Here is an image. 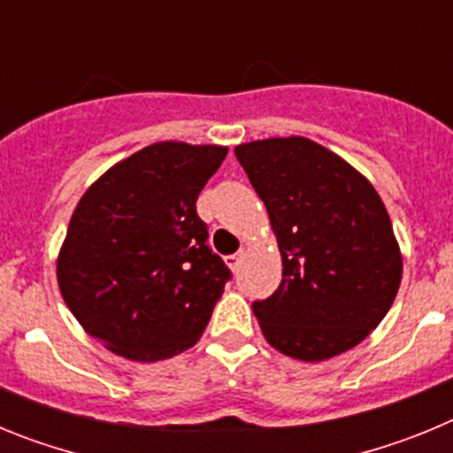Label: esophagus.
<instances>
[{"label": "esophagus", "mask_w": 453, "mask_h": 453, "mask_svg": "<svg viewBox=\"0 0 453 453\" xmlns=\"http://www.w3.org/2000/svg\"><path fill=\"white\" fill-rule=\"evenodd\" d=\"M242 258H245V250H240V251H235V254H231L229 258H226V263H229L231 270H238L240 263H242Z\"/></svg>", "instance_id": "34e87169"}]
</instances>
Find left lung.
<instances>
[{"instance_id": "8db88e82", "label": "left lung", "mask_w": 453, "mask_h": 453, "mask_svg": "<svg viewBox=\"0 0 453 453\" xmlns=\"http://www.w3.org/2000/svg\"><path fill=\"white\" fill-rule=\"evenodd\" d=\"M270 215L283 279L254 302L265 340L297 361L351 349L379 326L402 283V251L379 192L302 135L235 147Z\"/></svg>"}]
</instances>
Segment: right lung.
Listing matches in <instances>:
<instances>
[{
  "mask_svg": "<svg viewBox=\"0 0 453 453\" xmlns=\"http://www.w3.org/2000/svg\"><path fill=\"white\" fill-rule=\"evenodd\" d=\"M226 151L154 142L79 199L56 276L72 315L113 354L154 363L202 338L231 272L195 203Z\"/></svg>",
  "mask_w": 453,
  "mask_h": 453,
  "instance_id": "obj_1",
  "label": "right lung"
}]
</instances>
